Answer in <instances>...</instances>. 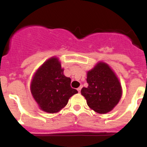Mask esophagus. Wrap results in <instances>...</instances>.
<instances>
[{
  "instance_id": "1",
  "label": "esophagus",
  "mask_w": 147,
  "mask_h": 147,
  "mask_svg": "<svg viewBox=\"0 0 147 147\" xmlns=\"http://www.w3.org/2000/svg\"><path fill=\"white\" fill-rule=\"evenodd\" d=\"M81 89H82V86H80V88H77V90H78V92H79V93H80V91H81Z\"/></svg>"
}]
</instances>
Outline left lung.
I'll use <instances>...</instances> for the list:
<instances>
[{
    "instance_id": "left-lung-1",
    "label": "left lung",
    "mask_w": 147,
    "mask_h": 147,
    "mask_svg": "<svg viewBox=\"0 0 147 147\" xmlns=\"http://www.w3.org/2000/svg\"><path fill=\"white\" fill-rule=\"evenodd\" d=\"M88 88L81 93L88 107L100 114L109 113L118 105L122 96L119 80L112 68L105 62H98L87 73Z\"/></svg>"
}]
</instances>
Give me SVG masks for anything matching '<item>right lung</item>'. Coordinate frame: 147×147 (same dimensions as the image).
Listing matches in <instances>:
<instances>
[{
  "label": "right lung",
  "instance_id": "add662e5",
  "mask_svg": "<svg viewBox=\"0 0 147 147\" xmlns=\"http://www.w3.org/2000/svg\"><path fill=\"white\" fill-rule=\"evenodd\" d=\"M57 57L47 59L36 71L31 82V93L41 110L59 112L78 91L71 87V80L64 75Z\"/></svg>",
  "mask_w": 147,
  "mask_h": 147
}]
</instances>
